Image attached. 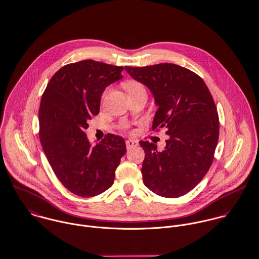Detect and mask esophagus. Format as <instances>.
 I'll list each match as a JSON object with an SVG mask.
<instances>
[{"label":"esophagus","instance_id":"1","mask_svg":"<svg viewBox=\"0 0 259 259\" xmlns=\"http://www.w3.org/2000/svg\"><path fill=\"white\" fill-rule=\"evenodd\" d=\"M125 144H126V148H127V149H131V148H134V147H138V146H139V143H138V141H136V140H127V141L125 142Z\"/></svg>","mask_w":259,"mask_h":259}]
</instances>
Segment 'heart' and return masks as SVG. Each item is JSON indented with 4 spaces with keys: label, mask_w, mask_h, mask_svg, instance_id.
Listing matches in <instances>:
<instances>
[{
    "label": "heart",
    "mask_w": 259,
    "mask_h": 259,
    "mask_svg": "<svg viewBox=\"0 0 259 259\" xmlns=\"http://www.w3.org/2000/svg\"><path fill=\"white\" fill-rule=\"evenodd\" d=\"M124 88L127 91L128 95L140 93V92H146L144 85L138 81H128L124 84Z\"/></svg>",
    "instance_id": "b5f03b06"
}]
</instances>
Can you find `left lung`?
I'll return each mask as SVG.
<instances>
[{
    "mask_svg": "<svg viewBox=\"0 0 259 259\" xmlns=\"http://www.w3.org/2000/svg\"><path fill=\"white\" fill-rule=\"evenodd\" d=\"M124 68L154 96L158 110L152 128L165 127L169 136L163 151L140 142L144 183L159 196L181 197L201 182L214 159L219 117L213 97L199 75L176 64Z\"/></svg>",
    "mask_w": 259,
    "mask_h": 259,
    "instance_id": "8db88e82",
    "label": "left lung"
}]
</instances>
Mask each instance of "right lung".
Returning a JSON list of instances; mask_svg holds the SVG:
<instances>
[{
  "label": "right lung",
  "mask_w": 259,
  "mask_h": 259,
  "mask_svg": "<svg viewBox=\"0 0 259 259\" xmlns=\"http://www.w3.org/2000/svg\"><path fill=\"white\" fill-rule=\"evenodd\" d=\"M123 67L83 60L60 68L50 79L39 108L40 142L58 180L79 197L96 196L113 184L126 153L121 137L108 134L92 146L85 130L99 112L104 89L122 78Z\"/></svg>",
  "instance_id": "right-lung-1"
}]
</instances>
